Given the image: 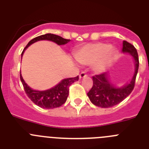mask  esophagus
Instances as JSON below:
<instances>
[{"label": "esophagus", "instance_id": "1", "mask_svg": "<svg viewBox=\"0 0 149 149\" xmlns=\"http://www.w3.org/2000/svg\"><path fill=\"white\" fill-rule=\"evenodd\" d=\"M86 73H85V72H81V74H79V78L80 79H81V78H84V77H86Z\"/></svg>", "mask_w": 149, "mask_h": 149}]
</instances>
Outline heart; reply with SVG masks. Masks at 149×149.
Wrapping results in <instances>:
<instances>
[{"label":"heart","mask_w":149,"mask_h":149,"mask_svg":"<svg viewBox=\"0 0 149 149\" xmlns=\"http://www.w3.org/2000/svg\"><path fill=\"white\" fill-rule=\"evenodd\" d=\"M118 54V50L106 43H92L82 46L74 53L79 63L84 65H93L95 74L103 73L107 69Z\"/></svg>","instance_id":"heart-1"}]
</instances>
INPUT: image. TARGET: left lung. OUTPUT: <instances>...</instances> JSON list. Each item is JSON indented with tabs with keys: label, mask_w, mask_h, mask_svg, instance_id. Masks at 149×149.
<instances>
[{
	"label": "left lung",
	"mask_w": 149,
	"mask_h": 149,
	"mask_svg": "<svg viewBox=\"0 0 149 149\" xmlns=\"http://www.w3.org/2000/svg\"><path fill=\"white\" fill-rule=\"evenodd\" d=\"M122 53L128 54L134 59V72L131 81L118 86L113 84L109 72H104L93 77V86L87 93L89 100L95 106L107 108L118 104L131 94L134 89L135 80L139 68L138 54L134 46L126 41H123Z\"/></svg>",
	"instance_id": "8db88e82"
}]
</instances>
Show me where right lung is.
<instances>
[{"label":"right lung","mask_w":149,"mask_h":149,"mask_svg":"<svg viewBox=\"0 0 149 149\" xmlns=\"http://www.w3.org/2000/svg\"><path fill=\"white\" fill-rule=\"evenodd\" d=\"M42 40L51 41L58 45H63L67 44L68 42H70V39H63L60 36L55 35V34L46 33L45 35H41L29 42L28 44L22 51V58L24 51L29 46L36 42L38 41ZM20 79L23 84L26 94L35 104L40 107L42 108L53 109L59 107L65 103L68 98V93H69L68 87L74 82L78 81L79 78L78 76H77L75 77H68V78L63 79L59 84H56V86H53L51 89L42 91L35 90L30 87L22 77V74H20Z\"/></svg>","instance_id":"1"}]
</instances>
